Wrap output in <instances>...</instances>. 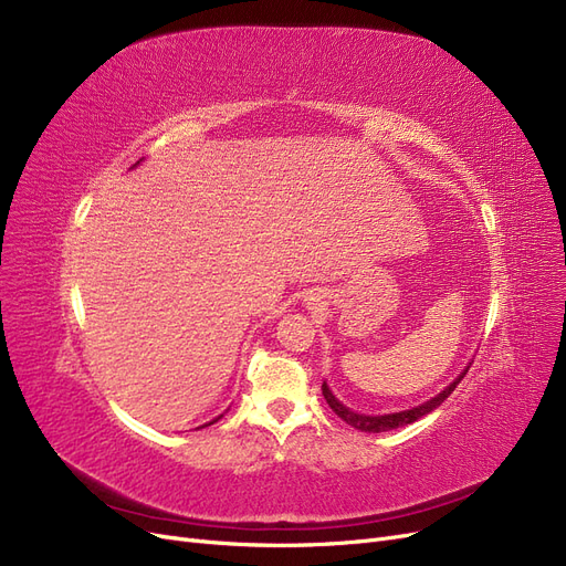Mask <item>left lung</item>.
Listing matches in <instances>:
<instances>
[{
  "mask_svg": "<svg viewBox=\"0 0 566 566\" xmlns=\"http://www.w3.org/2000/svg\"><path fill=\"white\" fill-rule=\"evenodd\" d=\"M467 370H470V365L464 367V373H460V377L453 381V384H449L444 390L439 392V396H434L432 400H428V402H423V405H419V407H411V409H407V411H398V413H384V416H365V413H356V411H352V409H347L344 407L333 392H331V388L324 384L322 386V390H324V398H326V402H328V407L339 416V419L344 421V423H349L352 428H356V430H363V432H386V430H392V428H402V426H407V423H413V421H419V419H423L426 413H430L432 409H437L441 402H444L451 392L455 390V386L462 381V377L467 375Z\"/></svg>",
  "mask_w": 566,
  "mask_h": 566,
  "instance_id": "8db88e82",
  "label": "left lung"
}]
</instances>
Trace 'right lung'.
Instances as JSON below:
<instances>
[{
  "mask_svg": "<svg viewBox=\"0 0 566 566\" xmlns=\"http://www.w3.org/2000/svg\"><path fill=\"white\" fill-rule=\"evenodd\" d=\"M214 421H217V419H214ZM214 421H212V423H214ZM208 426H210V423H208Z\"/></svg>",
  "mask_w": 566,
  "mask_h": 566,
  "instance_id": "1",
  "label": "right lung"
}]
</instances>
